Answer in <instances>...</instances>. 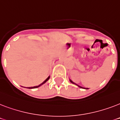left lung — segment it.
<instances>
[{"label":"left lung","mask_w":120,"mask_h":120,"mask_svg":"<svg viewBox=\"0 0 120 120\" xmlns=\"http://www.w3.org/2000/svg\"><path fill=\"white\" fill-rule=\"evenodd\" d=\"M70 82H71V83H73V84H75V85H77V86H79V87H80V88H83V87H82V86H79V85H77V84L75 83H74V82H72V81H71V80H70Z\"/></svg>","instance_id":"obj_1"}]
</instances>
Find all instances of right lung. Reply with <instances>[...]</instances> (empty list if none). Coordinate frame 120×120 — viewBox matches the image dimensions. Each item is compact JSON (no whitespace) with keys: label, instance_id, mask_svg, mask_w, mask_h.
Returning <instances> with one entry per match:
<instances>
[{"label":"right lung","instance_id":"right-lung-1","mask_svg":"<svg viewBox=\"0 0 120 120\" xmlns=\"http://www.w3.org/2000/svg\"><path fill=\"white\" fill-rule=\"evenodd\" d=\"M49 79H50V76H49V77H48V78H47V79H46V80H45V81H44V82H43V83H41V84H40V85H38V86H34V87H29V88H30V89H32V88H36L39 87V86H41V85H43V84L45 83H46V82H47V81H48V80H49Z\"/></svg>","mask_w":120,"mask_h":120}]
</instances>
